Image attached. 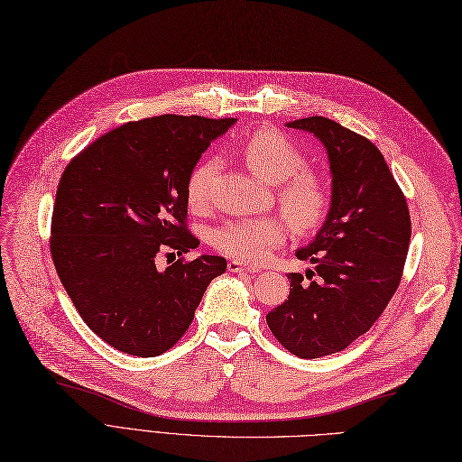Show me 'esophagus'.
<instances>
[{"instance_id": "obj_1", "label": "esophagus", "mask_w": 462, "mask_h": 462, "mask_svg": "<svg viewBox=\"0 0 462 462\" xmlns=\"http://www.w3.org/2000/svg\"><path fill=\"white\" fill-rule=\"evenodd\" d=\"M227 268H229V272H233V273H254V272H258L256 268H250V265H246V263H243V262H236V260H231V262L227 263Z\"/></svg>"}]
</instances>
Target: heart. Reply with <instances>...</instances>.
Segmentation results:
<instances>
[{"mask_svg":"<svg viewBox=\"0 0 462 462\" xmlns=\"http://www.w3.org/2000/svg\"><path fill=\"white\" fill-rule=\"evenodd\" d=\"M243 160L248 170L277 189V202L289 221L300 231L316 229L324 221L329 208V190L316 173L304 170V153L300 148L275 129H262L246 138ZM219 162L208 158L194 167L187 199L194 209H200L209 200V187L217 173ZM287 227L282 219L243 217L226 221L214 231L212 243L219 253L239 262L260 263L270 258L272 250L285 243Z\"/></svg>","mask_w":462,"mask_h":462,"instance_id":"b5f03b06","label":"heart"}]
</instances>
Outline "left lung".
I'll use <instances>...</instances> for the list:
<instances>
[{
  "mask_svg": "<svg viewBox=\"0 0 462 462\" xmlns=\"http://www.w3.org/2000/svg\"><path fill=\"white\" fill-rule=\"evenodd\" d=\"M328 152L331 202L314 239L295 256L314 270L289 273L291 291L265 319L300 358H319L365 335L399 287L411 243V216L399 185L368 138L328 117L289 121Z\"/></svg>",
  "mask_w": 462,
  "mask_h": 462,
  "instance_id": "left-lung-1",
  "label": "left lung"
}]
</instances>
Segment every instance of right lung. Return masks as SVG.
I'll return each instance as SVG.
<instances>
[{
	"label": "right lung",
	"mask_w": 462,
	"mask_h": 462,
	"mask_svg": "<svg viewBox=\"0 0 462 462\" xmlns=\"http://www.w3.org/2000/svg\"><path fill=\"white\" fill-rule=\"evenodd\" d=\"M236 119L160 116L121 125L61 175L51 258L85 324L133 356H158L189 329L221 256L176 260L200 241L187 229V183L202 153Z\"/></svg>",
	"instance_id": "1"
}]
</instances>
